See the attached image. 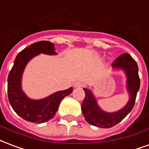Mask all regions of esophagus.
<instances>
[{
  "instance_id": "1",
  "label": "esophagus",
  "mask_w": 149,
  "mask_h": 149,
  "mask_svg": "<svg viewBox=\"0 0 149 149\" xmlns=\"http://www.w3.org/2000/svg\"><path fill=\"white\" fill-rule=\"evenodd\" d=\"M73 86H74V88H81V87H83V83L80 81H77V82H75Z\"/></svg>"
}]
</instances>
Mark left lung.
<instances>
[{
    "label": "left lung",
    "mask_w": 149,
    "mask_h": 149,
    "mask_svg": "<svg viewBox=\"0 0 149 149\" xmlns=\"http://www.w3.org/2000/svg\"><path fill=\"white\" fill-rule=\"evenodd\" d=\"M114 70H122L126 77V91L129 94V100L126 105L114 112H107L100 107L96 98L91 90L84 88L85 98L81 105V111L84 118L89 124L100 128H111L119 123L132 111L136 94L140 88V78L138 66L130 55H121L112 65Z\"/></svg>",
    "instance_id": "1"
}]
</instances>
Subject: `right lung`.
<instances>
[{
  "instance_id": "right-lung-1",
  "label": "right lung",
  "mask_w": 149,
  "mask_h": 149,
  "mask_svg": "<svg viewBox=\"0 0 149 149\" xmlns=\"http://www.w3.org/2000/svg\"><path fill=\"white\" fill-rule=\"evenodd\" d=\"M40 54L57 55L54 44L40 41L30 45L16 56L8 77V97L12 107L22 118L35 123H43L55 116L61 100L72 91V88L56 91L41 100H32L22 89V77L25 67Z\"/></svg>"
}]
</instances>
